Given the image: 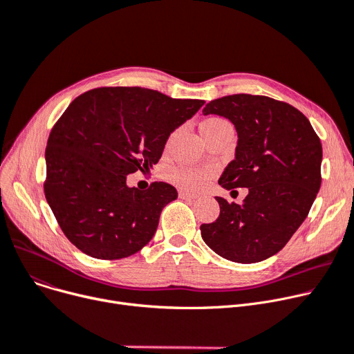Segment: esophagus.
Here are the masks:
<instances>
[{"label": "esophagus", "mask_w": 354, "mask_h": 354, "mask_svg": "<svg viewBox=\"0 0 354 354\" xmlns=\"http://www.w3.org/2000/svg\"><path fill=\"white\" fill-rule=\"evenodd\" d=\"M178 197L180 198H189V200H194L198 196L196 193H190V192H184V190H178Z\"/></svg>", "instance_id": "34e87169"}]
</instances>
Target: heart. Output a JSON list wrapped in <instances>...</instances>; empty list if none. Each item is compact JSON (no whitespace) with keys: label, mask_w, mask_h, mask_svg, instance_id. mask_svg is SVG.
<instances>
[{"label":"heart","mask_w":354,"mask_h":354,"mask_svg":"<svg viewBox=\"0 0 354 354\" xmlns=\"http://www.w3.org/2000/svg\"><path fill=\"white\" fill-rule=\"evenodd\" d=\"M224 129H232V124L228 122L223 117H209L205 118L201 122V133L205 137H209L220 130ZM216 174V170L213 167H192V165H177V167H173L165 174V178H167L170 183L174 185L180 187V189L184 190H200L201 187H204L210 178H213Z\"/></svg>","instance_id":"1"}]
</instances>
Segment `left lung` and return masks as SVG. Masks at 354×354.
<instances>
[{"instance_id": "obj_1", "label": "left lung", "mask_w": 354, "mask_h": 354, "mask_svg": "<svg viewBox=\"0 0 354 354\" xmlns=\"http://www.w3.org/2000/svg\"><path fill=\"white\" fill-rule=\"evenodd\" d=\"M203 114L230 120L239 134L236 158L218 184L247 187L241 204L216 197L220 216L201 224L218 256L257 263L287 244L307 217L322 184V142L303 113L266 95L233 94L205 104Z\"/></svg>"}]
</instances>
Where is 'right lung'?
<instances>
[{"instance_id":"add662e5","label":"right lung","mask_w":354,"mask_h":354,"mask_svg":"<svg viewBox=\"0 0 354 354\" xmlns=\"http://www.w3.org/2000/svg\"><path fill=\"white\" fill-rule=\"evenodd\" d=\"M203 104L141 87H100L70 104L48 137L44 194L78 250L118 260L153 239L177 190L162 181L130 189L127 174L157 164L170 133Z\"/></svg>"}]
</instances>
